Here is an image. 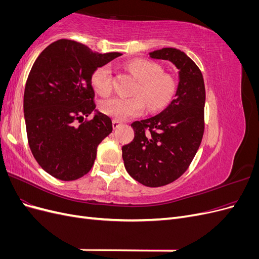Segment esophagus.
<instances>
[{"mask_svg":"<svg viewBox=\"0 0 259 259\" xmlns=\"http://www.w3.org/2000/svg\"><path fill=\"white\" fill-rule=\"evenodd\" d=\"M121 125V122H119V121H116V120H113L112 121V127L113 128H117Z\"/></svg>","mask_w":259,"mask_h":259,"instance_id":"esophagus-1","label":"esophagus"}]
</instances>
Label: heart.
<instances>
[{
    "instance_id": "obj_1",
    "label": "heart",
    "mask_w": 259,
    "mask_h": 259,
    "mask_svg": "<svg viewBox=\"0 0 259 259\" xmlns=\"http://www.w3.org/2000/svg\"><path fill=\"white\" fill-rule=\"evenodd\" d=\"M130 72L138 80L135 94L142 96L149 110L158 111L167 105L173 97L176 84L167 73H161V67L153 61L133 59L126 64ZM92 85L100 95H107L111 90V68L109 65L97 68L92 74ZM141 97V98H142ZM140 96L131 98L111 97L100 103L104 114L116 121L126 120L144 111L145 102Z\"/></svg>"
}]
</instances>
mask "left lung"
<instances>
[{
	"instance_id": "left-lung-1",
	"label": "left lung",
	"mask_w": 259,
	"mask_h": 259,
	"mask_svg": "<svg viewBox=\"0 0 259 259\" xmlns=\"http://www.w3.org/2000/svg\"><path fill=\"white\" fill-rule=\"evenodd\" d=\"M177 70L174 99L154 116L132 124L133 142L122 147L125 169L147 187H161L182 176L197 153L204 132L205 88L198 66L180 50L149 53Z\"/></svg>"
}]
</instances>
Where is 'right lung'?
Instances as JSON below:
<instances>
[{"instance_id": "1", "label": "right lung", "mask_w": 259, "mask_h": 259, "mask_svg": "<svg viewBox=\"0 0 259 259\" xmlns=\"http://www.w3.org/2000/svg\"><path fill=\"white\" fill-rule=\"evenodd\" d=\"M121 55L58 40L31 68L23 94L28 142L36 162L55 178L74 180L88 174L98 145L112 132L111 119L93 101L92 74ZM91 113L92 120L76 125Z\"/></svg>"}]
</instances>
